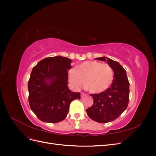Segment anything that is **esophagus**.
I'll list each match as a JSON object with an SVG mask.
<instances>
[{"label":"esophagus","instance_id":"1","mask_svg":"<svg viewBox=\"0 0 156 156\" xmlns=\"http://www.w3.org/2000/svg\"><path fill=\"white\" fill-rule=\"evenodd\" d=\"M86 96V94H84V93H81V98H83L84 96Z\"/></svg>","mask_w":156,"mask_h":156}]
</instances>
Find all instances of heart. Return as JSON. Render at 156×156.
<instances>
[{"mask_svg":"<svg viewBox=\"0 0 156 156\" xmlns=\"http://www.w3.org/2000/svg\"><path fill=\"white\" fill-rule=\"evenodd\" d=\"M114 77L109 65L95 60L85 61L68 72L70 83L76 88L83 86L90 92L96 94L110 87Z\"/></svg>","mask_w":156,"mask_h":156,"instance_id":"b5f03b06","label":"heart"}]
</instances>
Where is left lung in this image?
<instances>
[{"instance_id": "obj_1", "label": "left lung", "mask_w": 156, "mask_h": 156, "mask_svg": "<svg viewBox=\"0 0 156 156\" xmlns=\"http://www.w3.org/2000/svg\"><path fill=\"white\" fill-rule=\"evenodd\" d=\"M96 60L107 62L114 72L111 87L98 94H90L94 103L86 110L88 116L99 123L114 121L127 107L129 96V83L124 68L116 61L103 56Z\"/></svg>"}]
</instances>
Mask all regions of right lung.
<instances>
[{
    "instance_id": "right-lung-1",
    "label": "right lung",
    "mask_w": 156,
    "mask_h": 156,
    "mask_svg": "<svg viewBox=\"0 0 156 156\" xmlns=\"http://www.w3.org/2000/svg\"><path fill=\"white\" fill-rule=\"evenodd\" d=\"M72 60L62 56L45 58L33 68L28 90L31 110L44 122L57 123L67 116L70 103L80 93L68 87Z\"/></svg>"
}]
</instances>
